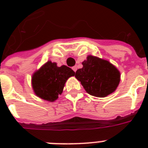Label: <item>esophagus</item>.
I'll list each match as a JSON object with an SVG mask.
<instances>
[{
	"mask_svg": "<svg viewBox=\"0 0 148 148\" xmlns=\"http://www.w3.org/2000/svg\"><path fill=\"white\" fill-rule=\"evenodd\" d=\"M72 69H73V71H74V72H76L77 69V66H74V67H72Z\"/></svg>",
	"mask_w": 148,
	"mask_h": 148,
	"instance_id": "obj_1",
	"label": "esophagus"
}]
</instances>
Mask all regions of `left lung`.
<instances>
[{
	"label": "left lung",
	"mask_w": 148,
	"mask_h": 148,
	"mask_svg": "<svg viewBox=\"0 0 148 148\" xmlns=\"http://www.w3.org/2000/svg\"><path fill=\"white\" fill-rule=\"evenodd\" d=\"M82 64L74 74L89 95L104 97L116 90L121 74L108 60L89 55Z\"/></svg>",
	"instance_id": "obj_1"
}]
</instances>
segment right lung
Masks as SVG:
<instances>
[{"label": "right lung", "mask_w": 148, "mask_h": 148, "mask_svg": "<svg viewBox=\"0 0 148 148\" xmlns=\"http://www.w3.org/2000/svg\"><path fill=\"white\" fill-rule=\"evenodd\" d=\"M71 68L62 65L58 67L56 63L47 61L32 76V87L35 95L48 101H54L61 95L66 81L74 76Z\"/></svg>", "instance_id": "right-lung-1"}]
</instances>
